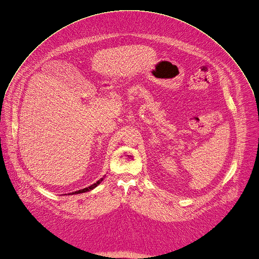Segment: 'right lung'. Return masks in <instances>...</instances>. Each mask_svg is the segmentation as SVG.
I'll return each instance as SVG.
<instances>
[{"mask_svg":"<svg viewBox=\"0 0 259 259\" xmlns=\"http://www.w3.org/2000/svg\"><path fill=\"white\" fill-rule=\"evenodd\" d=\"M103 179H104V177H102V178L99 179L96 183H94V184H92V185H90V186H88V187H86V188H83V189H80V190H77V191H74V192H71V193H68V194H79V193H84V192L90 191V190L94 189L96 186H98V185L102 182ZM66 195H67V194H66Z\"/></svg>","mask_w":259,"mask_h":259,"instance_id":"1","label":"right lung"}]
</instances>
